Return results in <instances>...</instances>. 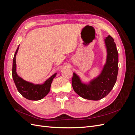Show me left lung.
Here are the masks:
<instances>
[{"instance_id":"obj_1","label":"left lung","mask_w":135,"mask_h":135,"mask_svg":"<svg viewBox=\"0 0 135 135\" xmlns=\"http://www.w3.org/2000/svg\"><path fill=\"white\" fill-rule=\"evenodd\" d=\"M105 44L107 56L106 62L100 74L88 83H83L75 73L71 80L74 91L83 99L99 100L107 96L115 85L118 72V52L114 39L106 37Z\"/></svg>"}]
</instances>
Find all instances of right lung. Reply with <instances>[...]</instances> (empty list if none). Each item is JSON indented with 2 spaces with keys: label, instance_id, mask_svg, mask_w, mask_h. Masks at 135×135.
<instances>
[{
  "label": "right lung",
  "instance_id": "add662e5",
  "mask_svg": "<svg viewBox=\"0 0 135 135\" xmlns=\"http://www.w3.org/2000/svg\"><path fill=\"white\" fill-rule=\"evenodd\" d=\"M19 46L17 48L13 59L12 77L19 93L27 100L37 101L42 99L50 91L52 80L56 76L57 73L44 81L43 84H35L28 82L19 76L16 72V56L17 54Z\"/></svg>",
  "mask_w": 135,
  "mask_h": 135
}]
</instances>
